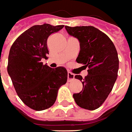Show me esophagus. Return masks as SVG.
Wrapping results in <instances>:
<instances>
[{"label":"esophagus","mask_w":132,"mask_h":132,"mask_svg":"<svg viewBox=\"0 0 132 132\" xmlns=\"http://www.w3.org/2000/svg\"><path fill=\"white\" fill-rule=\"evenodd\" d=\"M68 81L70 82L71 80L75 79V75L72 73H71L70 72H68Z\"/></svg>","instance_id":"1"}]
</instances>
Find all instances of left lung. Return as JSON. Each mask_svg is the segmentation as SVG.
Listing matches in <instances>:
<instances>
[{
  "instance_id": "left-lung-1",
  "label": "left lung",
  "mask_w": 132,
  "mask_h": 132,
  "mask_svg": "<svg viewBox=\"0 0 132 132\" xmlns=\"http://www.w3.org/2000/svg\"><path fill=\"white\" fill-rule=\"evenodd\" d=\"M68 34L79 42L77 62L87 67L88 75L75 78L82 83V90L73 94L76 104L83 109L94 110L103 104L117 78L119 58L110 38L93 26H65Z\"/></svg>"
}]
</instances>
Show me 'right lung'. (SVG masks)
Listing matches in <instances>:
<instances>
[{"instance_id":"obj_1","label":"right lung","mask_w":132,"mask_h":132,"mask_svg":"<svg viewBox=\"0 0 132 132\" xmlns=\"http://www.w3.org/2000/svg\"><path fill=\"white\" fill-rule=\"evenodd\" d=\"M64 26H34L20 35L11 46L8 72L20 99L30 108L42 111L55 102L60 86L67 82L64 67L51 68L41 62L49 51L47 38Z\"/></svg>"}]
</instances>
